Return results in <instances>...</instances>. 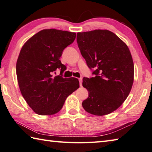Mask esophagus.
Returning a JSON list of instances; mask_svg holds the SVG:
<instances>
[{
  "mask_svg": "<svg viewBox=\"0 0 152 152\" xmlns=\"http://www.w3.org/2000/svg\"><path fill=\"white\" fill-rule=\"evenodd\" d=\"M79 84H80V86H82V82H83V79L82 78H79Z\"/></svg>",
  "mask_w": 152,
  "mask_h": 152,
  "instance_id": "34e87169",
  "label": "esophagus"
}]
</instances>
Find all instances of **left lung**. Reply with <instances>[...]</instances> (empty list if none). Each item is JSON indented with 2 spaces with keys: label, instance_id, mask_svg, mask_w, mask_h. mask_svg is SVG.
<instances>
[{
  "label": "left lung",
  "instance_id": "1",
  "mask_svg": "<svg viewBox=\"0 0 152 152\" xmlns=\"http://www.w3.org/2000/svg\"><path fill=\"white\" fill-rule=\"evenodd\" d=\"M77 42L94 77L83 78L88 97L83 102L85 110L98 116L112 113L121 106L131 91L134 63L125 42L109 30L77 33Z\"/></svg>",
  "mask_w": 152,
  "mask_h": 152
}]
</instances>
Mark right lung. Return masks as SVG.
Masks as SVG:
<instances>
[{"label":"right lung","instance_id":"add662e5","mask_svg":"<svg viewBox=\"0 0 152 152\" xmlns=\"http://www.w3.org/2000/svg\"><path fill=\"white\" fill-rule=\"evenodd\" d=\"M76 33L55 29H43L27 40L16 63V75L21 95L38 115H51L60 111L68 96L79 87L75 77H54L66 66L60 58L65 48L75 39Z\"/></svg>","mask_w":152,"mask_h":152}]
</instances>
